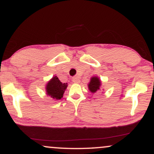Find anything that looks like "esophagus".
I'll list each match as a JSON object with an SVG mask.
<instances>
[{"instance_id": "1", "label": "esophagus", "mask_w": 154, "mask_h": 154, "mask_svg": "<svg viewBox=\"0 0 154 154\" xmlns=\"http://www.w3.org/2000/svg\"><path fill=\"white\" fill-rule=\"evenodd\" d=\"M79 78L77 77H74L73 78H72V82H75V83H79Z\"/></svg>"}]
</instances>
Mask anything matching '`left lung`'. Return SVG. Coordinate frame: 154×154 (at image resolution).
Wrapping results in <instances>:
<instances>
[{
    "mask_svg": "<svg viewBox=\"0 0 154 154\" xmlns=\"http://www.w3.org/2000/svg\"><path fill=\"white\" fill-rule=\"evenodd\" d=\"M100 81L98 77H92L91 82H90L89 85H88V88L92 93H95L100 89Z\"/></svg>",
    "mask_w": 154,
    "mask_h": 154,
    "instance_id": "left-lung-1",
    "label": "left lung"
}]
</instances>
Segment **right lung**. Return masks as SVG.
<instances>
[{
  "mask_svg": "<svg viewBox=\"0 0 154 154\" xmlns=\"http://www.w3.org/2000/svg\"><path fill=\"white\" fill-rule=\"evenodd\" d=\"M67 83H62L57 77H53L46 86L47 95L56 99H61L66 89Z\"/></svg>",
  "mask_w": 154,
  "mask_h": 154,
  "instance_id": "add662e5",
  "label": "right lung"
}]
</instances>
